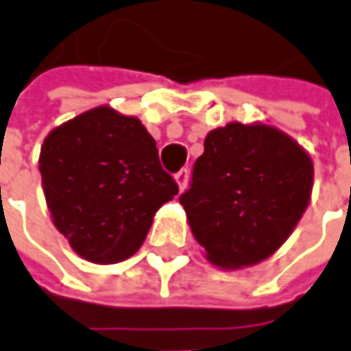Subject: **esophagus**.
<instances>
[{
  "instance_id": "obj_1",
  "label": "esophagus",
  "mask_w": 351,
  "mask_h": 351,
  "mask_svg": "<svg viewBox=\"0 0 351 351\" xmlns=\"http://www.w3.org/2000/svg\"><path fill=\"white\" fill-rule=\"evenodd\" d=\"M175 182L178 184V190L182 192L184 188H186V182H188V171L186 169H182V171H178L175 175Z\"/></svg>"
}]
</instances>
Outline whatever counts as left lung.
<instances>
[{
  "label": "left lung",
  "instance_id": "1",
  "mask_svg": "<svg viewBox=\"0 0 351 351\" xmlns=\"http://www.w3.org/2000/svg\"><path fill=\"white\" fill-rule=\"evenodd\" d=\"M313 161L270 124L229 122L204 139L180 196L192 235L221 270L254 266L293 233L313 192Z\"/></svg>",
  "mask_w": 351,
  "mask_h": 351
}]
</instances>
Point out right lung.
Returning <instances> with one entry per match:
<instances>
[{
	"mask_svg": "<svg viewBox=\"0 0 351 351\" xmlns=\"http://www.w3.org/2000/svg\"><path fill=\"white\" fill-rule=\"evenodd\" d=\"M38 169L56 229L95 264L136 254L157 210L178 194L139 118L106 104L54 128Z\"/></svg>",
	"mask_w": 351,
	"mask_h": 351,
	"instance_id": "right-lung-1",
	"label": "right lung"
}]
</instances>
